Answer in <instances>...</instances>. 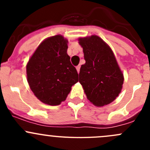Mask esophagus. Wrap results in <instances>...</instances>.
Wrapping results in <instances>:
<instances>
[{"instance_id":"34e87169","label":"esophagus","mask_w":150,"mask_h":150,"mask_svg":"<svg viewBox=\"0 0 150 150\" xmlns=\"http://www.w3.org/2000/svg\"><path fill=\"white\" fill-rule=\"evenodd\" d=\"M80 68H81V65H78L76 67V69H77V71H78V73H79V72H80Z\"/></svg>"}]
</instances>
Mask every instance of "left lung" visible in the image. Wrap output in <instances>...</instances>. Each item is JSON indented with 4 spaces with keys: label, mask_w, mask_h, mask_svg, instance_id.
Masks as SVG:
<instances>
[{
    "label": "left lung",
    "mask_w": 150,
    "mask_h": 150,
    "mask_svg": "<svg viewBox=\"0 0 150 150\" xmlns=\"http://www.w3.org/2000/svg\"><path fill=\"white\" fill-rule=\"evenodd\" d=\"M86 63L81 65L79 82L87 99L96 107L112 102L120 94L123 73L112 50L96 35L78 38Z\"/></svg>",
    "instance_id": "8db88e82"
}]
</instances>
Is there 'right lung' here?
Here are the masks:
<instances>
[{
    "instance_id": "add662e5",
    "label": "right lung",
    "mask_w": 150,
    "mask_h": 150,
    "mask_svg": "<svg viewBox=\"0 0 150 150\" xmlns=\"http://www.w3.org/2000/svg\"><path fill=\"white\" fill-rule=\"evenodd\" d=\"M68 40L62 35L40 43L27 64V80L35 96L43 103L59 105L65 101L78 74L67 51Z\"/></svg>"
}]
</instances>
